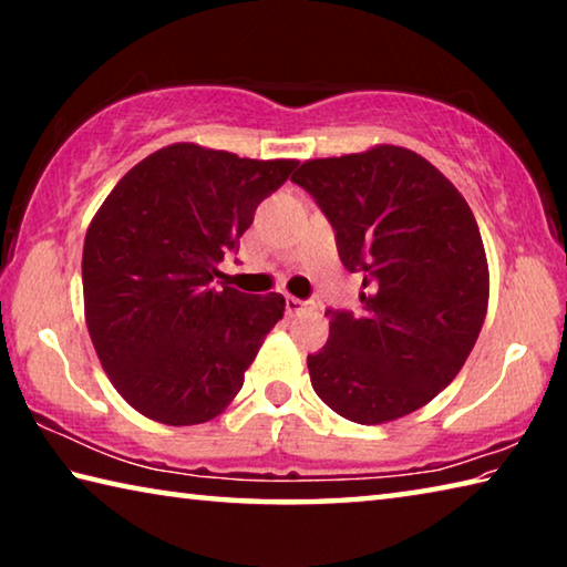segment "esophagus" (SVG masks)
I'll list each match as a JSON object with an SVG mask.
<instances>
[{
    "label": "esophagus",
    "instance_id": "obj_1",
    "mask_svg": "<svg viewBox=\"0 0 567 567\" xmlns=\"http://www.w3.org/2000/svg\"><path fill=\"white\" fill-rule=\"evenodd\" d=\"M312 307H315V302H307V300H297V297H287V300H285V310H287V315H290V318H292V315H297V312H305V310H312Z\"/></svg>",
    "mask_w": 567,
    "mask_h": 567
}]
</instances>
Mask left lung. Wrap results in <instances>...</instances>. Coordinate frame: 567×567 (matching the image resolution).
I'll use <instances>...</instances> for the list:
<instances>
[{"label": "left lung", "mask_w": 567, "mask_h": 567, "mask_svg": "<svg viewBox=\"0 0 567 567\" xmlns=\"http://www.w3.org/2000/svg\"><path fill=\"white\" fill-rule=\"evenodd\" d=\"M362 275V312H332L307 354L324 405L382 425L427 405L463 368L483 328L491 272L473 209L435 165L398 145L307 159L292 175Z\"/></svg>", "instance_id": "8db88e82"}]
</instances>
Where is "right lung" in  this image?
I'll return each mask as SVG.
<instances>
[{
  "instance_id": "obj_1",
  "label": "right lung",
  "mask_w": 567,
  "mask_h": 567,
  "mask_svg": "<svg viewBox=\"0 0 567 567\" xmlns=\"http://www.w3.org/2000/svg\"><path fill=\"white\" fill-rule=\"evenodd\" d=\"M295 167L175 142L134 165L92 217L84 320L114 390L145 417L199 425L243 388L285 297L213 280Z\"/></svg>"
}]
</instances>
